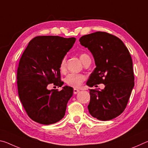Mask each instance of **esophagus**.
<instances>
[{
  "mask_svg": "<svg viewBox=\"0 0 148 148\" xmlns=\"http://www.w3.org/2000/svg\"><path fill=\"white\" fill-rule=\"evenodd\" d=\"M79 92V90L77 89H74V94H77Z\"/></svg>",
  "mask_w": 148,
  "mask_h": 148,
  "instance_id": "obj_1",
  "label": "esophagus"
}]
</instances>
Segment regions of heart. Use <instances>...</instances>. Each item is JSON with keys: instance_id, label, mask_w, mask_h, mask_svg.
Here are the masks:
<instances>
[{"instance_id": "1", "label": "heart", "mask_w": 148, "mask_h": 148, "mask_svg": "<svg viewBox=\"0 0 148 148\" xmlns=\"http://www.w3.org/2000/svg\"><path fill=\"white\" fill-rule=\"evenodd\" d=\"M89 58V56L86 53H82L79 55V59L81 60V61L83 62H85V61L87 59ZM66 57H64L62 58L59 63V71L61 73L64 74L66 72ZM86 80V76L83 74H69L67 75V76L65 77L64 82L67 86L70 87H74V88H78L81 85L83 84V82Z\"/></svg>"}]
</instances>
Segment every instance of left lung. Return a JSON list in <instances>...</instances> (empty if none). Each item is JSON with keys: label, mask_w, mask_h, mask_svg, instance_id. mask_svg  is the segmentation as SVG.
<instances>
[{"label": "left lung", "mask_w": 148, "mask_h": 148, "mask_svg": "<svg viewBox=\"0 0 148 148\" xmlns=\"http://www.w3.org/2000/svg\"><path fill=\"white\" fill-rule=\"evenodd\" d=\"M79 41L91 52L96 64L86 84L105 86L101 91L89 89V113L101 121L111 120L124 111L134 86L131 54L121 40L105 32L84 35Z\"/></svg>", "instance_id": "8db88e82"}]
</instances>
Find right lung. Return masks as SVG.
Here are the masks:
<instances>
[{
  "label": "right lung",
  "instance_id": "add662e5",
  "mask_svg": "<svg viewBox=\"0 0 148 148\" xmlns=\"http://www.w3.org/2000/svg\"><path fill=\"white\" fill-rule=\"evenodd\" d=\"M75 41L74 37L36 36L20 59L17 72L19 97L29 117L38 123L53 124L64 116L73 89L65 86L61 91L49 90L47 86L63 85L59 63Z\"/></svg>",
  "mask_w": 148,
  "mask_h": 148
}]
</instances>
